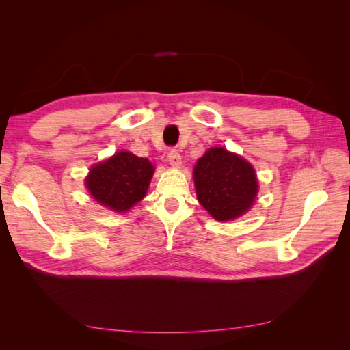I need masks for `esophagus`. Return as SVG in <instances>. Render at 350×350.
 I'll use <instances>...</instances> for the list:
<instances>
[{
	"label": "esophagus",
	"mask_w": 350,
	"mask_h": 350,
	"mask_svg": "<svg viewBox=\"0 0 350 350\" xmlns=\"http://www.w3.org/2000/svg\"><path fill=\"white\" fill-rule=\"evenodd\" d=\"M167 161L171 163L174 167H179L183 163V157L179 154V152L176 149H172L171 152L167 153Z\"/></svg>",
	"instance_id": "esophagus-1"
}]
</instances>
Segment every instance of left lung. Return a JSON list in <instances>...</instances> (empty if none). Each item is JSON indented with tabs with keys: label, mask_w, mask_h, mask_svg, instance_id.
<instances>
[{
	"label": "left lung",
	"mask_w": 350,
	"mask_h": 350,
	"mask_svg": "<svg viewBox=\"0 0 350 350\" xmlns=\"http://www.w3.org/2000/svg\"><path fill=\"white\" fill-rule=\"evenodd\" d=\"M194 184L200 204L221 221L245 213L258 189L252 166L241 156L220 147L210 149L198 159Z\"/></svg>",
	"instance_id": "left-lung-1"
}]
</instances>
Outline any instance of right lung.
Wrapping results in <instances>:
<instances>
[{"label": "right lung", "mask_w": 350, "mask_h": 350, "mask_svg": "<svg viewBox=\"0 0 350 350\" xmlns=\"http://www.w3.org/2000/svg\"><path fill=\"white\" fill-rule=\"evenodd\" d=\"M153 172L154 167L147 159L118 152L90 169L86 187L102 206L126 211L146 196Z\"/></svg>", "instance_id": "add662e5"}]
</instances>
